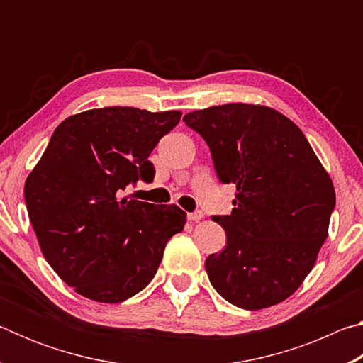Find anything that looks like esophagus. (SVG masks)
Instances as JSON below:
<instances>
[{"label":"esophagus","mask_w":363,"mask_h":363,"mask_svg":"<svg viewBox=\"0 0 363 363\" xmlns=\"http://www.w3.org/2000/svg\"><path fill=\"white\" fill-rule=\"evenodd\" d=\"M201 218H203V213H201V211H194V213H189V214H187V219L190 220V223H195V220H200Z\"/></svg>","instance_id":"obj_1"}]
</instances>
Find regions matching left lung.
I'll return each mask as SVG.
<instances>
[{"mask_svg":"<svg viewBox=\"0 0 363 363\" xmlns=\"http://www.w3.org/2000/svg\"><path fill=\"white\" fill-rule=\"evenodd\" d=\"M210 147L223 184H235L225 248L206 257L220 296L247 311L279 304L298 290L328 235L335 187L303 131L262 106L225 104L184 115Z\"/></svg>","mask_w":363,"mask_h":363,"instance_id":"1","label":"left lung"}]
</instances>
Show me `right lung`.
Here are the masks:
<instances>
[{
    "label": "right lung",
    "mask_w": 363,
    "mask_h": 363,
    "mask_svg": "<svg viewBox=\"0 0 363 363\" xmlns=\"http://www.w3.org/2000/svg\"><path fill=\"white\" fill-rule=\"evenodd\" d=\"M181 115L104 107L69 116L28 174L23 194L40 248L82 296L112 304L138 294L184 229L179 206L121 199L128 186L153 181L150 152Z\"/></svg>",
    "instance_id": "1"
}]
</instances>
